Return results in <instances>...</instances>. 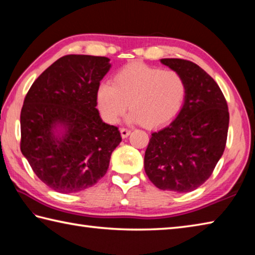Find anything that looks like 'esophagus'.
<instances>
[{"instance_id": "1", "label": "esophagus", "mask_w": 255, "mask_h": 255, "mask_svg": "<svg viewBox=\"0 0 255 255\" xmlns=\"http://www.w3.org/2000/svg\"><path fill=\"white\" fill-rule=\"evenodd\" d=\"M130 133H131L130 128H121V135H122L123 139H125V137H128V135H130Z\"/></svg>"}]
</instances>
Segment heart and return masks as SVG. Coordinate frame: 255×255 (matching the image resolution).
Instances as JSON below:
<instances>
[{"instance_id":"heart-1","label":"heart","mask_w":255,"mask_h":255,"mask_svg":"<svg viewBox=\"0 0 255 255\" xmlns=\"http://www.w3.org/2000/svg\"><path fill=\"white\" fill-rule=\"evenodd\" d=\"M187 95L185 78L176 70L134 62L115 74L113 84L97 88V106L103 119L116 123L130 105L128 120L158 127L179 113Z\"/></svg>"}]
</instances>
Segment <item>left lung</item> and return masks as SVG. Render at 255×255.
Instances as JSON below:
<instances>
[{
  "label": "left lung",
  "mask_w": 255,
  "mask_h": 255,
  "mask_svg": "<svg viewBox=\"0 0 255 255\" xmlns=\"http://www.w3.org/2000/svg\"><path fill=\"white\" fill-rule=\"evenodd\" d=\"M161 62L182 75L187 95L177 118L151 134L144 170L159 189L189 193L212 176L224 152L229 107L217 83L198 65L178 58Z\"/></svg>",
  "instance_id": "8db88e82"
}]
</instances>
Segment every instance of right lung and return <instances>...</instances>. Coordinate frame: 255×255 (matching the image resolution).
Returning <instances> with one entry per match:
<instances>
[{
  "label": "right lung",
  "mask_w": 255,
  "mask_h": 255,
  "mask_svg": "<svg viewBox=\"0 0 255 255\" xmlns=\"http://www.w3.org/2000/svg\"><path fill=\"white\" fill-rule=\"evenodd\" d=\"M111 68L106 57L67 55L34 80L21 110V152L51 189L71 194L92 187L109 169L122 141L103 122L97 88ZM64 133L59 136L56 128Z\"/></svg>",
  "instance_id": "add662e5"
}]
</instances>
